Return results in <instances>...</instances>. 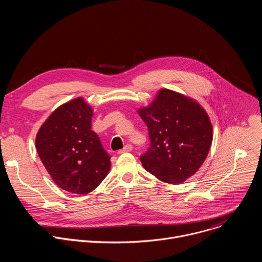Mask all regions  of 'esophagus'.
I'll list each match as a JSON object with an SVG mask.
<instances>
[{
    "label": "esophagus",
    "mask_w": 262,
    "mask_h": 262,
    "mask_svg": "<svg viewBox=\"0 0 262 262\" xmlns=\"http://www.w3.org/2000/svg\"><path fill=\"white\" fill-rule=\"evenodd\" d=\"M132 150H133V146L130 144H126L122 149L118 150V155H121V154H124V152H129Z\"/></svg>",
    "instance_id": "obj_1"
}]
</instances>
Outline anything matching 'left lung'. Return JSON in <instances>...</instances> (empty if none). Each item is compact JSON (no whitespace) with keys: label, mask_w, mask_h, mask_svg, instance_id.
I'll return each mask as SVG.
<instances>
[{"label":"left lung","mask_w":262,"mask_h":262,"mask_svg":"<svg viewBox=\"0 0 262 262\" xmlns=\"http://www.w3.org/2000/svg\"><path fill=\"white\" fill-rule=\"evenodd\" d=\"M139 114L150 140V146L140 157L143 167L173 184L194 175L205 161L212 141V125L202 106L192 98L162 89Z\"/></svg>","instance_id":"1"}]
</instances>
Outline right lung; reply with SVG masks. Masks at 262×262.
Here are the masks:
<instances>
[{
	"label": "right lung",
	"instance_id": "obj_1",
	"mask_svg": "<svg viewBox=\"0 0 262 262\" xmlns=\"http://www.w3.org/2000/svg\"><path fill=\"white\" fill-rule=\"evenodd\" d=\"M92 108L82 97L54 111L36 136V149L59 188L73 194L92 192L106 176L111 157L91 129Z\"/></svg>",
	"mask_w": 262,
	"mask_h": 262
}]
</instances>
